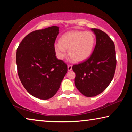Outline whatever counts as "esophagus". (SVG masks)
Returning a JSON list of instances; mask_svg holds the SVG:
<instances>
[{
    "instance_id": "34e87169",
    "label": "esophagus",
    "mask_w": 132,
    "mask_h": 132,
    "mask_svg": "<svg viewBox=\"0 0 132 132\" xmlns=\"http://www.w3.org/2000/svg\"><path fill=\"white\" fill-rule=\"evenodd\" d=\"M72 70V66L70 65V64H68V71H71Z\"/></svg>"
}]
</instances>
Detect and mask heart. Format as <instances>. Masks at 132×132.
Listing matches in <instances>:
<instances>
[{
    "label": "heart",
    "instance_id": "b5f03b06",
    "mask_svg": "<svg viewBox=\"0 0 132 132\" xmlns=\"http://www.w3.org/2000/svg\"><path fill=\"white\" fill-rule=\"evenodd\" d=\"M94 35L90 31H70L62 35L59 42L54 44V51L59 59L66 56V50L75 62H81L90 56L95 45Z\"/></svg>",
    "mask_w": 132,
    "mask_h": 132
}]
</instances>
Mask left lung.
Segmentation results:
<instances>
[{
  "mask_svg": "<svg viewBox=\"0 0 132 132\" xmlns=\"http://www.w3.org/2000/svg\"><path fill=\"white\" fill-rule=\"evenodd\" d=\"M96 37L92 55L86 61L73 66L75 86L82 94L92 97L108 87L114 76L117 60L115 44L105 32L91 28Z\"/></svg>",
  "mask_w": 132,
  "mask_h": 132,
  "instance_id": "left-lung-1",
  "label": "left lung"
}]
</instances>
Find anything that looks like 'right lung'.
Instances as JSON below:
<instances>
[{"label": "right lung", "mask_w": 132, "mask_h": 132, "mask_svg": "<svg viewBox=\"0 0 132 132\" xmlns=\"http://www.w3.org/2000/svg\"><path fill=\"white\" fill-rule=\"evenodd\" d=\"M59 27L52 26L30 33L19 44L16 63L20 80L33 97L48 100L55 95L68 71L56 57L54 44Z\"/></svg>", "instance_id": "right-lung-1"}]
</instances>
